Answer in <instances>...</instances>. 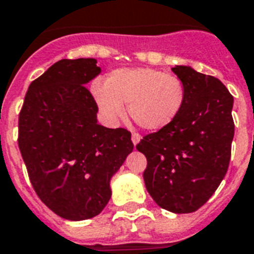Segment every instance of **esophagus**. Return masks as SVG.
<instances>
[{
  "label": "esophagus",
  "instance_id": "1",
  "mask_svg": "<svg viewBox=\"0 0 254 254\" xmlns=\"http://www.w3.org/2000/svg\"><path fill=\"white\" fill-rule=\"evenodd\" d=\"M139 141H141V135L137 134V133H133L131 134V142H133V145H137Z\"/></svg>",
  "mask_w": 254,
  "mask_h": 254
}]
</instances>
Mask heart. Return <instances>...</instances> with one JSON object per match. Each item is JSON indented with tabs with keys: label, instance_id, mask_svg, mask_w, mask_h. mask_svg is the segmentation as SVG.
Instances as JSON below:
<instances>
[{
	"label": "heart",
	"instance_id": "heart-1",
	"mask_svg": "<svg viewBox=\"0 0 254 254\" xmlns=\"http://www.w3.org/2000/svg\"><path fill=\"white\" fill-rule=\"evenodd\" d=\"M92 95L97 107L109 121L124 116V104L138 127L145 130H161L181 113L186 100L185 83L178 76L154 68L117 69L105 84L95 83Z\"/></svg>",
	"mask_w": 254,
	"mask_h": 254
}]
</instances>
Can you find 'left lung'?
I'll return each instance as SVG.
<instances>
[{"label":"left lung","instance_id":"1","mask_svg":"<svg viewBox=\"0 0 254 254\" xmlns=\"http://www.w3.org/2000/svg\"><path fill=\"white\" fill-rule=\"evenodd\" d=\"M171 69L186 87L181 113L135 147L147 159L143 181L155 203L170 212L190 213L212 196L228 170L233 96L219 79L189 65Z\"/></svg>","mask_w":254,"mask_h":254}]
</instances>
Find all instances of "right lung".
Segmentation results:
<instances>
[{
    "mask_svg": "<svg viewBox=\"0 0 254 254\" xmlns=\"http://www.w3.org/2000/svg\"><path fill=\"white\" fill-rule=\"evenodd\" d=\"M92 58L62 59L30 84L18 121V146L35 192L72 221L99 215L111 179L133 151L130 131L97 124L85 85L101 68Z\"/></svg>",
    "mask_w": 254,
    "mask_h": 254,
    "instance_id": "obj_1",
    "label": "right lung"
}]
</instances>
